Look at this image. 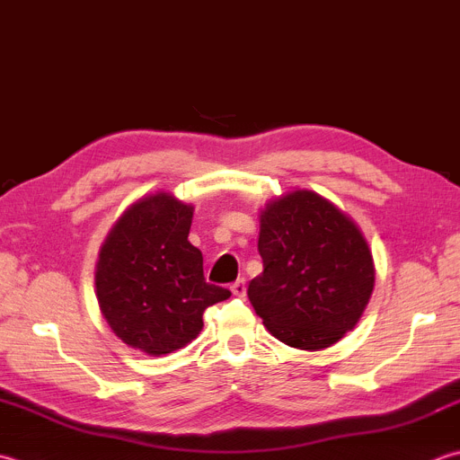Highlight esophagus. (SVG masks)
I'll list each match as a JSON object with an SVG mask.
<instances>
[{"label": "esophagus", "instance_id": "obj_1", "mask_svg": "<svg viewBox=\"0 0 460 460\" xmlns=\"http://www.w3.org/2000/svg\"><path fill=\"white\" fill-rule=\"evenodd\" d=\"M245 289H247V287H245V279H237V281L235 283H231V291H233V295H237V296H243V295H245Z\"/></svg>", "mask_w": 460, "mask_h": 460}]
</instances>
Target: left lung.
Segmentation results:
<instances>
[{"label":"left lung","mask_w":460,"mask_h":460,"mask_svg":"<svg viewBox=\"0 0 460 460\" xmlns=\"http://www.w3.org/2000/svg\"><path fill=\"white\" fill-rule=\"evenodd\" d=\"M257 249L263 273L247 295L281 343L319 350L357 325L373 293V257L335 205L305 189L267 203Z\"/></svg>","instance_id":"left-lung-1"}]
</instances>
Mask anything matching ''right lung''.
Here are the masks:
<instances>
[{
	"mask_svg": "<svg viewBox=\"0 0 460 460\" xmlns=\"http://www.w3.org/2000/svg\"><path fill=\"white\" fill-rule=\"evenodd\" d=\"M193 207L169 193L125 211L99 251L95 287L105 321L125 345L147 355L185 347L203 311L231 296L203 277L201 251L187 241Z\"/></svg>",
	"mask_w": 460,
	"mask_h": 460,
	"instance_id": "right-lung-1",
	"label": "right lung"
}]
</instances>
